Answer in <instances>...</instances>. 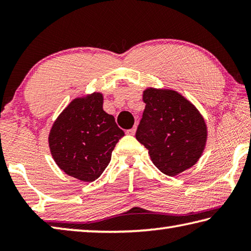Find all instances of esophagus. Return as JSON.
Listing matches in <instances>:
<instances>
[{
    "label": "esophagus",
    "mask_w": 251,
    "mask_h": 251,
    "mask_svg": "<svg viewBox=\"0 0 251 251\" xmlns=\"http://www.w3.org/2000/svg\"><path fill=\"white\" fill-rule=\"evenodd\" d=\"M135 133H136V127H133V128H130V129H128V130H126V134L127 135H135Z\"/></svg>",
    "instance_id": "obj_1"
}]
</instances>
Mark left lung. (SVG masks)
<instances>
[{"mask_svg":"<svg viewBox=\"0 0 251 251\" xmlns=\"http://www.w3.org/2000/svg\"><path fill=\"white\" fill-rule=\"evenodd\" d=\"M146 104L136 139L145 146L155 166L176 176L201 158L207 141V127L201 113L179 93L147 88Z\"/></svg>","mask_w":251,"mask_h":251,"instance_id":"8db88e82","label":"left lung"}]
</instances>
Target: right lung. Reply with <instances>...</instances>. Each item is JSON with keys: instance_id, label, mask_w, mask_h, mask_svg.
I'll list each match as a JSON object with an SVG mask.
<instances>
[{"instance_id": "obj_1", "label": "right lung", "mask_w": 251, "mask_h": 251, "mask_svg": "<svg viewBox=\"0 0 251 251\" xmlns=\"http://www.w3.org/2000/svg\"><path fill=\"white\" fill-rule=\"evenodd\" d=\"M115 118L103 109V95L75 99L50 131V154L67 175L94 181L108 166L112 151L124 136Z\"/></svg>"}]
</instances>
